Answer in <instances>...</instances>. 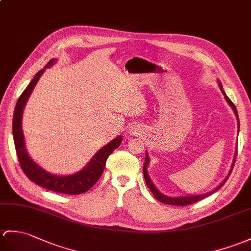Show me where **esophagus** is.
Instances as JSON below:
<instances>
[{"label": "esophagus", "mask_w": 251, "mask_h": 251, "mask_svg": "<svg viewBox=\"0 0 251 251\" xmlns=\"http://www.w3.org/2000/svg\"><path fill=\"white\" fill-rule=\"evenodd\" d=\"M127 132H128V135H129V136H140V135H142V133H143V128L140 126L139 124L135 123V124H132L131 126H129Z\"/></svg>", "instance_id": "1"}]
</instances>
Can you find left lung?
Instances as JSON below:
<instances>
[{
  "mask_svg": "<svg viewBox=\"0 0 251 251\" xmlns=\"http://www.w3.org/2000/svg\"><path fill=\"white\" fill-rule=\"evenodd\" d=\"M218 85H219V89H220L221 93H223L224 96H225L226 101L228 102L229 106L232 108L233 111H234V114H235L236 120H237V127H238L237 129H238V131H240V120H238L237 110H236V108H235V106H234V103H233V102L230 100V98L226 95V93H225V91H224V89H223V85H221V82H220L219 80H218ZM236 154H237V149H236V151H235L234 158H233V160H232V165H231V168H230V170H229L228 176H226V178L217 186L216 188H214L212 191L206 192V194H202V195H190V196H179V197H168V196H165L164 194H162V192H160V191L158 190V188L156 187V186L154 185V183L152 182V179H151V177H150V176H149L148 167H149V164H150V156H149V154H148V151H147V155H145V161H144V166H143V176H144V179H145V182H147L148 187L150 188L151 191H152V194L154 195V197H155L156 199L158 200V201H160V202H162V203H165V204H170V205H179V206L189 205V204H191V203H195V202H197V201H200V200H202V199H204L205 197L209 196L211 194H213V192L217 191L219 188L223 187L224 184L226 182V179H228V177L230 176V174H231V172H232L233 167H234L235 159H236Z\"/></svg>",
  "mask_w": 251,
  "mask_h": 251,
  "instance_id": "8db88e82",
  "label": "left lung"
}]
</instances>
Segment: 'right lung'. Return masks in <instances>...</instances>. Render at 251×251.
<instances>
[{
    "label": "right lung",
    "mask_w": 251,
    "mask_h": 251,
    "mask_svg": "<svg viewBox=\"0 0 251 251\" xmlns=\"http://www.w3.org/2000/svg\"><path fill=\"white\" fill-rule=\"evenodd\" d=\"M55 62L56 59L50 60L44 69L35 75V77L32 79L30 84L26 86V89L23 91L16 103L13 119V137L15 148L23 172L33 183L42 186V187L48 190L60 192V194L80 195L92 188L99 177L101 176L107 158L115 149L120 147L123 138H122V136L114 138L112 141H110L99 150L83 169H81L80 171L75 173L69 174V176H55V174H52L38 166L31 158V156L27 153L25 135H23L22 130L23 110H25V103L33 92L35 85L38 82L40 75L45 73L46 68L51 67Z\"/></svg>",
    "instance_id": "right-lung-1"
}]
</instances>
